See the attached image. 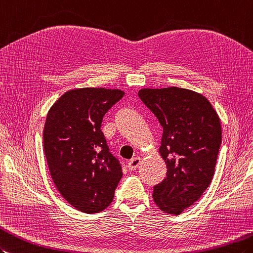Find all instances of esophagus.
I'll return each instance as SVG.
<instances>
[{
  "label": "esophagus",
  "instance_id": "obj_1",
  "mask_svg": "<svg viewBox=\"0 0 253 253\" xmlns=\"http://www.w3.org/2000/svg\"><path fill=\"white\" fill-rule=\"evenodd\" d=\"M141 163V158L140 157H134L132 160H130V162L128 163V168L129 170H136Z\"/></svg>",
  "mask_w": 253,
  "mask_h": 253
}]
</instances>
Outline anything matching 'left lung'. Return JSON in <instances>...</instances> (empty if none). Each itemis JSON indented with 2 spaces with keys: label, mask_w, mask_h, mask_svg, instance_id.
Wrapping results in <instances>:
<instances>
[{
  "label": "left lung",
  "mask_w": 253,
  "mask_h": 253,
  "mask_svg": "<svg viewBox=\"0 0 253 253\" xmlns=\"http://www.w3.org/2000/svg\"><path fill=\"white\" fill-rule=\"evenodd\" d=\"M138 96L163 127L160 154L167 177L154 186L153 199L164 212L178 215L201 198L213 178L220 119L206 98L190 89L143 88Z\"/></svg>",
  "instance_id": "1"
}]
</instances>
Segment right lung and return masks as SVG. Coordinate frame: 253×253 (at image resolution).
Instances as JSON below:
<instances>
[{
    "instance_id": "1",
    "label": "right lung",
    "mask_w": 253,
    "mask_h": 253,
    "mask_svg": "<svg viewBox=\"0 0 253 253\" xmlns=\"http://www.w3.org/2000/svg\"><path fill=\"white\" fill-rule=\"evenodd\" d=\"M124 91L79 88L57 100L46 117L44 152L51 179L62 197L82 212L97 213L112 203L123 177L101 131L104 114Z\"/></svg>"
}]
</instances>
